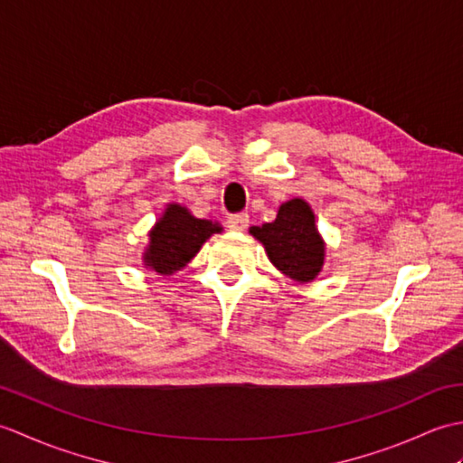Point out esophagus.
Returning a JSON list of instances; mask_svg holds the SVG:
<instances>
[{"label": "esophagus", "instance_id": "1", "mask_svg": "<svg viewBox=\"0 0 463 463\" xmlns=\"http://www.w3.org/2000/svg\"><path fill=\"white\" fill-rule=\"evenodd\" d=\"M226 226H229L231 231H244L249 226V214L239 213V214L226 216Z\"/></svg>", "mask_w": 463, "mask_h": 463}]
</instances>
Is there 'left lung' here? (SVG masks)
<instances>
[{
    "instance_id": "1",
    "label": "left lung",
    "mask_w": 463,
    "mask_h": 463,
    "mask_svg": "<svg viewBox=\"0 0 463 463\" xmlns=\"http://www.w3.org/2000/svg\"><path fill=\"white\" fill-rule=\"evenodd\" d=\"M250 234L262 242L270 262L288 279L310 282L322 270L324 241L307 201L282 203L277 219L262 226H250Z\"/></svg>"
}]
</instances>
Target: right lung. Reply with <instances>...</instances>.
I'll return each instance as SVG.
<instances>
[{
  "label": "right lung",
  "mask_w": 463,
  "mask_h": 463,
  "mask_svg": "<svg viewBox=\"0 0 463 463\" xmlns=\"http://www.w3.org/2000/svg\"><path fill=\"white\" fill-rule=\"evenodd\" d=\"M221 231L219 222L196 219L189 209L176 203L166 204L163 216L149 232V244L143 252L145 267L169 277L186 267L206 239Z\"/></svg>",
  "instance_id": "add662e5"
}]
</instances>
